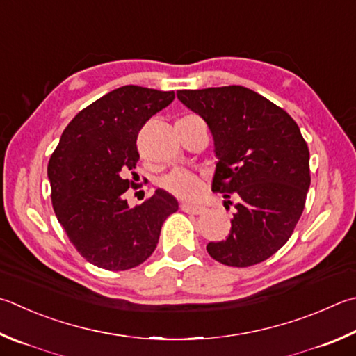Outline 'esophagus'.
Returning a JSON list of instances; mask_svg holds the SVG:
<instances>
[{
    "label": "esophagus",
    "mask_w": 356,
    "mask_h": 356,
    "mask_svg": "<svg viewBox=\"0 0 356 356\" xmlns=\"http://www.w3.org/2000/svg\"><path fill=\"white\" fill-rule=\"evenodd\" d=\"M180 209H182L185 213H191V215H202V213L207 210L204 205H193V204H182L180 205Z\"/></svg>",
    "instance_id": "obj_1"
}]
</instances>
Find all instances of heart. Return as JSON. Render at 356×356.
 Segmentation results:
<instances>
[{
    "label": "heart",
    "mask_w": 356,
    "mask_h": 356,
    "mask_svg": "<svg viewBox=\"0 0 356 356\" xmlns=\"http://www.w3.org/2000/svg\"><path fill=\"white\" fill-rule=\"evenodd\" d=\"M160 185L171 195L182 199H196L202 193V179L186 170H174L160 180Z\"/></svg>",
    "instance_id": "obj_1"
}]
</instances>
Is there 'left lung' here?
Here are the masks:
<instances>
[{
	"label": "left lung",
	"instance_id": "obj_1",
	"mask_svg": "<svg viewBox=\"0 0 356 356\" xmlns=\"http://www.w3.org/2000/svg\"><path fill=\"white\" fill-rule=\"evenodd\" d=\"M202 116L218 157L211 190L234 199L229 236L207 244L216 261L248 268L274 255L293 235L309 188V151L300 129L274 102L241 86L179 90Z\"/></svg>",
	"mask_w": 356,
	"mask_h": 356
}]
</instances>
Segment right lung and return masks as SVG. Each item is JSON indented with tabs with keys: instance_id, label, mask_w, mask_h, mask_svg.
<instances>
[{
	"instance_id": "1",
	"label": "right lung",
	"mask_w": 356,
	"mask_h": 356,
	"mask_svg": "<svg viewBox=\"0 0 356 356\" xmlns=\"http://www.w3.org/2000/svg\"><path fill=\"white\" fill-rule=\"evenodd\" d=\"M174 92L124 86L77 113L49 159L57 221L88 263L107 270L138 266L156 250L161 225L177 211L165 190L131 209L126 179L140 159L137 137L152 115L168 107ZM134 174V172H132Z\"/></svg>"
}]
</instances>
